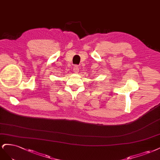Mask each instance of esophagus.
<instances>
[{
    "label": "esophagus",
    "mask_w": 160,
    "mask_h": 160,
    "mask_svg": "<svg viewBox=\"0 0 160 160\" xmlns=\"http://www.w3.org/2000/svg\"><path fill=\"white\" fill-rule=\"evenodd\" d=\"M73 70L74 71V72H76V73L78 72V71H79V66H78V65H75V66H74V68H73Z\"/></svg>",
    "instance_id": "34e87169"
}]
</instances>
